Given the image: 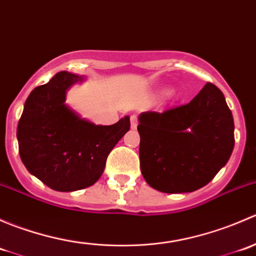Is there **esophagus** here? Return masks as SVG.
Returning a JSON list of instances; mask_svg holds the SVG:
<instances>
[{
    "mask_svg": "<svg viewBox=\"0 0 256 256\" xmlns=\"http://www.w3.org/2000/svg\"><path fill=\"white\" fill-rule=\"evenodd\" d=\"M130 122H131V128H138V115H131L130 116Z\"/></svg>",
    "mask_w": 256,
    "mask_h": 256,
    "instance_id": "esophagus-1",
    "label": "esophagus"
}]
</instances>
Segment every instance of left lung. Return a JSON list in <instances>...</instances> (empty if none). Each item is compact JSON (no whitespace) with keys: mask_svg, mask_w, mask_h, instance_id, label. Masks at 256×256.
<instances>
[{"mask_svg":"<svg viewBox=\"0 0 256 256\" xmlns=\"http://www.w3.org/2000/svg\"><path fill=\"white\" fill-rule=\"evenodd\" d=\"M138 121L141 172L160 192L204 187L233 152V115L223 92L212 82L188 104L142 112Z\"/></svg>","mask_w":256,"mask_h":256,"instance_id":"8db88e82","label":"left lung"}]
</instances>
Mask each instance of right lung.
Masks as SVG:
<instances>
[{
	"label": "right lung",
	"instance_id": "1",
	"mask_svg": "<svg viewBox=\"0 0 256 256\" xmlns=\"http://www.w3.org/2000/svg\"><path fill=\"white\" fill-rule=\"evenodd\" d=\"M82 78L68 72L56 74L34 88L18 121L20 156L30 174L59 192H73L94 184L106 158L130 130L125 116L110 126L95 125L66 105V90Z\"/></svg>",
	"mask_w": 256,
	"mask_h": 256
}]
</instances>
